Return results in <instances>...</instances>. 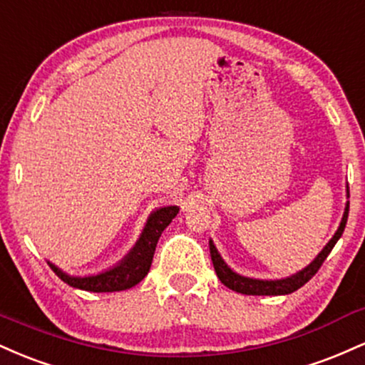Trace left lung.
Returning a JSON list of instances; mask_svg holds the SVG:
<instances>
[{"instance_id":"obj_1","label":"left lung","mask_w":365,"mask_h":365,"mask_svg":"<svg viewBox=\"0 0 365 365\" xmlns=\"http://www.w3.org/2000/svg\"><path fill=\"white\" fill-rule=\"evenodd\" d=\"M349 207H350V202H346L340 228L336 230V233H334V237L328 242V245L321 250V254L317 255V257L314 259L305 269L300 271V273L293 274L290 278H284V279H269V282H267V279H252V278H245V276L233 273V271L226 266L223 259H221V255L217 254L215 244L209 242L211 261H212V266H215L217 278H220V282L223 283L225 287L232 288L233 292L244 293V295H287V293L299 290L300 287H304V284L307 283L309 279L317 273V271H319V267L322 266V262H324V259L329 255L331 249H333L334 244L340 240L343 230H345V225H346V217H349Z\"/></svg>"}]
</instances>
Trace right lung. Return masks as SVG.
<instances>
[{
  "label": "right lung",
  "instance_id": "right-lung-1",
  "mask_svg": "<svg viewBox=\"0 0 365 365\" xmlns=\"http://www.w3.org/2000/svg\"><path fill=\"white\" fill-rule=\"evenodd\" d=\"M177 206L161 207L158 209L156 212H153L148 225H145L144 233H142L137 245L132 249V252H130L118 266L106 271V273L86 276V278H73V276L63 273L61 269H58L53 264H49V266L53 267V271L58 274V278H61L63 282L68 283L70 287L81 288V290L101 293L120 292L135 287V284L142 282V279L145 278V274L149 273L150 262H153V255L154 250H156L159 237L165 232L166 226L171 223V220L177 216Z\"/></svg>",
  "mask_w": 365,
  "mask_h": 365
}]
</instances>
